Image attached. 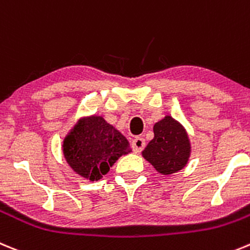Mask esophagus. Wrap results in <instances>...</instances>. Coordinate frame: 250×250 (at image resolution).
<instances>
[{"mask_svg": "<svg viewBox=\"0 0 250 250\" xmlns=\"http://www.w3.org/2000/svg\"><path fill=\"white\" fill-rule=\"evenodd\" d=\"M146 146V141L142 137H136V138L132 141V148H133L134 152L139 153Z\"/></svg>", "mask_w": 250, "mask_h": 250, "instance_id": "34e87169", "label": "esophagus"}]
</instances>
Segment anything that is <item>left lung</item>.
Wrapping results in <instances>:
<instances>
[{"mask_svg": "<svg viewBox=\"0 0 250 250\" xmlns=\"http://www.w3.org/2000/svg\"><path fill=\"white\" fill-rule=\"evenodd\" d=\"M154 138L143 150V157L162 174L178 172L188 162L189 139L184 128L170 116L164 117L153 127Z\"/></svg>", "mask_w": 250, "mask_h": 250, "instance_id": "left-lung-1", "label": "left lung"}]
</instances>
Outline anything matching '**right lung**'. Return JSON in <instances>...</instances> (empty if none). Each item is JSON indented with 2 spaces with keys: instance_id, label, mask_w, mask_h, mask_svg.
<instances>
[{
  "instance_id": "right-lung-1",
  "label": "right lung",
  "mask_w": 250,
  "mask_h": 250,
  "mask_svg": "<svg viewBox=\"0 0 250 250\" xmlns=\"http://www.w3.org/2000/svg\"><path fill=\"white\" fill-rule=\"evenodd\" d=\"M129 150L125 137L96 116L81 120L63 141L67 163L89 181L102 178L117 159Z\"/></svg>"
}]
</instances>
